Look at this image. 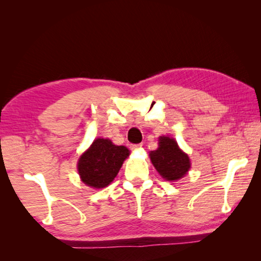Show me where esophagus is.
Listing matches in <instances>:
<instances>
[{
  "mask_svg": "<svg viewBox=\"0 0 261 261\" xmlns=\"http://www.w3.org/2000/svg\"><path fill=\"white\" fill-rule=\"evenodd\" d=\"M141 146H143V144H136V145H131V148L132 149H137V148H139Z\"/></svg>",
  "mask_w": 261,
  "mask_h": 261,
  "instance_id": "34e87169",
  "label": "esophagus"
}]
</instances>
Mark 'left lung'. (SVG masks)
<instances>
[{"instance_id": "obj_1", "label": "left lung", "mask_w": 261, "mask_h": 261, "mask_svg": "<svg viewBox=\"0 0 261 261\" xmlns=\"http://www.w3.org/2000/svg\"><path fill=\"white\" fill-rule=\"evenodd\" d=\"M159 141V148L149 153L155 169L167 180L182 178L190 169L189 156L180 151L173 138L160 137Z\"/></svg>"}]
</instances>
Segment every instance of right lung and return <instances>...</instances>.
<instances>
[{"mask_svg": "<svg viewBox=\"0 0 261 261\" xmlns=\"http://www.w3.org/2000/svg\"><path fill=\"white\" fill-rule=\"evenodd\" d=\"M129 154L125 146H116L109 139H95L78 161L82 180L91 188L107 187L116 177Z\"/></svg>", "mask_w": 261, "mask_h": 261, "instance_id": "add662e5", "label": "right lung"}]
</instances>
